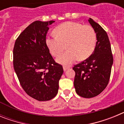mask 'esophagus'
<instances>
[{
  "label": "esophagus",
  "mask_w": 124,
  "mask_h": 124,
  "mask_svg": "<svg viewBox=\"0 0 124 124\" xmlns=\"http://www.w3.org/2000/svg\"><path fill=\"white\" fill-rule=\"evenodd\" d=\"M69 68L68 67H66V66H63V70H64V71H66V70H68Z\"/></svg>",
  "instance_id": "obj_1"
}]
</instances>
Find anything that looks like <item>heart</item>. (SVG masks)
<instances>
[{
	"mask_svg": "<svg viewBox=\"0 0 124 124\" xmlns=\"http://www.w3.org/2000/svg\"><path fill=\"white\" fill-rule=\"evenodd\" d=\"M55 35L47 37L46 44L54 56L60 55L66 48L68 50L56 59L60 64L70 66L78 59L87 58L95 48L97 37L89 25L74 22H66L54 30Z\"/></svg>",
	"mask_w": 124,
	"mask_h": 124,
	"instance_id": "heart-1",
	"label": "heart"
}]
</instances>
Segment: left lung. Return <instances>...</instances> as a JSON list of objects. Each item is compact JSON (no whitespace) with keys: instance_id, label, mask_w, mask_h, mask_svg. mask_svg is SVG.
I'll return each mask as SVG.
<instances>
[{"instance_id":"1","label":"left lung","mask_w":124,"mask_h":124,"mask_svg":"<svg viewBox=\"0 0 124 124\" xmlns=\"http://www.w3.org/2000/svg\"><path fill=\"white\" fill-rule=\"evenodd\" d=\"M89 22L97 37L94 51L88 58L73 68L74 86L79 96L91 98L99 95L109 83L113 56L109 37L100 25L89 18Z\"/></svg>"}]
</instances>
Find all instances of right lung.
I'll use <instances>...</instances> for the list:
<instances>
[{"mask_svg": "<svg viewBox=\"0 0 124 124\" xmlns=\"http://www.w3.org/2000/svg\"><path fill=\"white\" fill-rule=\"evenodd\" d=\"M54 21H35L20 33L14 45V68L19 82L28 96L39 101L56 96L63 73L50 53L46 36Z\"/></svg>", "mask_w": 124, "mask_h": 124, "instance_id": "obj_1", "label": "right lung"}]
</instances>
